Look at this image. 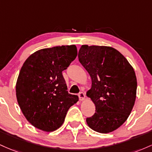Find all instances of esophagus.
Segmentation results:
<instances>
[{"label":"esophagus","mask_w":152,"mask_h":152,"mask_svg":"<svg viewBox=\"0 0 152 152\" xmlns=\"http://www.w3.org/2000/svg\"><path fill=\"white\" fill-rule=\"evenodd\" d=\"M78 96H79L80 100V101H83L85 99V94L84 93H83V92L80 93L79 94H78Z\"/></svg>","instance_id":"34e87169"}]
</instances>
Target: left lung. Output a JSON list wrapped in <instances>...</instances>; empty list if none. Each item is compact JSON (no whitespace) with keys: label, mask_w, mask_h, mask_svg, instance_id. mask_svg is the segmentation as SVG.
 Returning a JSON list of instances; mask_svg holds the SVG:
<instances>
[{"label":"left lung","mask_w":152,"mask_h":152,"mask_svg":"<svg viewBox=\"0 0 152 152\" xmlns=\"http://www.w3.org/2000/svg\"><path fill=\"white\" fill-rule=\"evenodd\" d=\"M78 58L91 77V88L86 95L96 111L87 118V124L101 134L116 130L127 120L135 103L137 80L134 68L111 47L83 45Z\"/></svg>","instance_id":"left-lung-1"}]
</instances>
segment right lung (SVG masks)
Returning <instances> with one entry per match:
<instances>
[{
  "label": "right lung",
  "mask_w": 152,
  "mask_h": 152,
  "mask_svg": "<svg viewBox=\"0 0 152 152\" xmlns=\"http://www.w3.org/2000/svg\"><path fill=\"white\" fill-rule=\"evenodd\" d=\"M77 55L75 45L42 49L22 65L16 85L17 101L26 120L37 129L57 130L78 101L77 95L68 93L62 73Z\"/></svg>",
  "instance_id": "add662e5"
}]
</instances>
